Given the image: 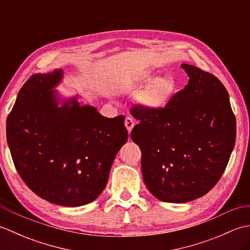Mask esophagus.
<instances>
[{
    "label": "esophagus",
    "mask_w": 250,
    "mask_h": 250,
    "mask_svg": "<svg viewBox=\"0 0 250 250\" xmlns=\"http://www.w3.org/2000/svg\"><path fill=\"white\" fill-rule=\"evenodd\" d=\"M125 128H126V130H128L129 133H131V131H132V129H133V126H134L133 119H132L131 117H125Z\"/></svg>",
    "instance_id": "34e87169"
}]
</instances>
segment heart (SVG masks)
Masks as SVG:
<instances>
[{
	"mask_svg": "<svg viewBox=\"0 0 250 250\" xmlns=\"http://www.w3.org/2000/svg\"><path fill=\"white\" fill-rule=\"evenodd\" d=\"M145 83H150L141 95V103L145 107L158 110L167 104L175 90V82L171 77L159 78L156 74H147L144 77Z\"/></svg>",
	"mask_w": 250,
	"mask_h": 250,
	"instance_id": "heart-1",
	"label": "heart"
}]
</instances>
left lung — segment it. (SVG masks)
<instances>
[{"mask_svg":"<svg viewBox=\"0 0 250 250\" xmlns=\"http://www.w3.org/2000/svg\"><path fill=\"white\" fill-rule=\"evenodd\" d=\"M182 67L188 84L166 107L131 109L141 121L131 139L141 148L143 179L152 195L169 203H186L208 192L224 174L236 137L224 84L194 65Z\"/></svg>","mask_w":250,"mask_h":250,"instance_id":"8db88e82","label":"left lung"}]
</instances>
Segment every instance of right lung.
I'll use <instances>...</instances> for the list:
<instances>
[{"instance_id": "right-lung-1", "label": "right lung", "mask_w": 250, "mask_h": 250, "mask_svg": "<svg viewBox=\"0 0 250 250\" xmlns=\"http://www.w3.org/2000/svg\"><path fill=\"white\" fill-rule=\"evenodd\" d=\"M62 79L61 68L28 79L7 117L6 137L26 186L50 203L76 207L102 193L128 131L125 116L106 118L77 95L61 98L55 88Z\"/></svg>"}]
</instances>
